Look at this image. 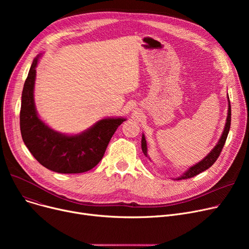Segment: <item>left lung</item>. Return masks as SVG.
Returning <instances> with one entry per match:
<instances>
[{
	"label": "left lung",
	"instance_id": "1",
	"mask_svg": "<svg viewBox=\"0 0 249 249\" xmlns=\"http://www.w3.org/2000/svg\"><path fill=\"white\" fill-rule=\"evenodd\" d=\"M230 124H231V106H230V101H229V97H228V114H227L226 124H225V127H224V131H223V133H222L216 146L210 151V153H209L204 160H202L198 163H196L195 165L189 167L188 171H186L184 173V175H181L177 179H186V178H193L195 176H197V175L203 173L204 171H206V169H208L209 167H211L214 164V162L219 158V155H220V153H221L222 149H223V146L225 144V141L227 139L229 130H230ZM141 148H142V151H143V153H144V155L148 156L147 155V144H146V140H145L144 134H142V138H141Z\"/></svg>",
	"mask_w": 249,
	"mask_h": 249
}]
</instances>
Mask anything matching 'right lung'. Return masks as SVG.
Masks as SVG:
<instances>
[{"mask_svg": "<svg viewBox=\"0 0 249 249\" xmlns=\"http://www.w3.org/2000/svg\"><path fill=\"white\" fill-rule=\"evenodd\" d=\"M38 55L26 78L21 99L20 130L25 145L44 167L59 174H81L95 167L125 118H106L84 132L65 135L54 131L38 117L34 84Z\"/></svg>", "mask_w": 249, "mask_h": 249, "instance_id": "add662e5", "label": "right lung"}]
</instances>
